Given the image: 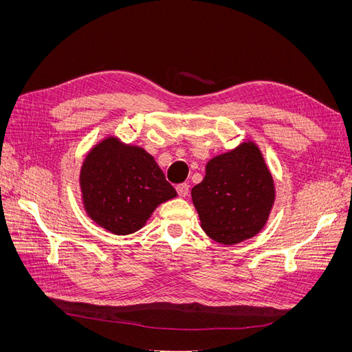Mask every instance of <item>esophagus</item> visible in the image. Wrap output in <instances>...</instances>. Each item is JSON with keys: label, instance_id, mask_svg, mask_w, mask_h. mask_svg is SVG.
<instances>
[{"label": "esophagus", "instance_id": "esophagus-1", "mask_svg": "<svg viewBox=\"0 0 352 352\" xmlns=\"http://www.w3.org/2000/svg\"><path fill=\"white\" fill-rule=\"evenodd\" d=\"M176 190H177L179 197L185 198V197L188 195V192H189V186H188V184H179V185L176 186Z\"/></svg>", "mask_w": 352, "mask_h": 352}]
</instances>
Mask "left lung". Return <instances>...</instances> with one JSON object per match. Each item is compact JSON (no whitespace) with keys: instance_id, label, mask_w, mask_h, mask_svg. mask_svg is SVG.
Instances as JSON below:
<instances>
[{"instance_id":"1","label":"left lung","mask_w":352,"mask_h":352,"mask_svg":"<svg viewBox=\"0 0 352 352\" xmlns=\"http://www.w3.org/2000/svg\"><path fill=\"white\" fill-rule=\"evenodd\" d=\"M190 197L202 230L219 243L235 245L265 226L276 190L258 145L245 141L210 160Z\"/></svg>"}]
</instances>
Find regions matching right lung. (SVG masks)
Masks as SVG:
<instances>
[{"label": "right lung", "instance_id": "add662e5", "mask_svg": "<svg viewBox=\"0 0 352 352\" xmlns=\"http://www.w3.org/2000/svg\"><path fill=\"white\" fill-rule=\"evenodd\" d=\"M79 186L88 217L114 235H131L154 210L177 197L144 148L105 136L85 157Z\"/></svg>", "mask_w": 352, "mask_h": 352}]
</instances>
